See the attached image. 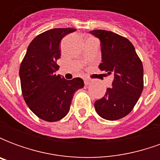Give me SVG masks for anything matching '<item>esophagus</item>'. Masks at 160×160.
I'll return each instance as SVG.
<instances>
[{
  "mask_svg": "<svg viewBox=\"0 0 160 160\" xmlns=\"http://www.w3.org/2000/svg\"><path fill=\"white\" fill-rule=\"evenodd\" d=\"M84 82H85V85H89V84L91 83V80H89V79H85L84 80Z\"/></svg>",
  "mask_w": 160,
  "mask_h": 160,
  "instance_id": "esophagus-1",
  "label": "esophagus"
}]
</instances>
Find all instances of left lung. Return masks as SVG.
Listing matches in <instances>:
<instances>
[{
	"mask_svg": "<svg viewBox=\"0 0 160 160\" xmlns=\"http://www.w3.org/2000/svg\"><path fill=\"white\" fill-rule=\"evenodd\" d=\"M101 42V71L114 74L112 87L94 103L101 118L115 121L126 117L134 109L143 87V66L129 40L104 30L90 32Z\"/></svg>",
	"mask_w": 160,
	"mask_h": 160,
	"instance_id": "1",
	"label": "left lung"
}]
</instances>
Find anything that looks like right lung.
<instances>
[{
    "instance_id": "1",
    "label": "right lung",
    "mask_w": 160,
    "mask_h": 160,
    "mask_svg": "<svg viewBox=\"0 0 160 160\" xmlns=\"http://www.w3.org/2000/svg\"><path fill=\"white\" fill-rule=\"evenodd\" d=\"M73 28H55L41 33L31 42L19 68L23 97L37 117L56 122L66 116L73 93L84 87L81 78L68 80L56 75L61 56L60 42Z\"/></svg>"
}]
</instances>
